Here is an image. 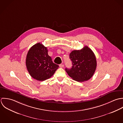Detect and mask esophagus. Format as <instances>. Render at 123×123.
Wrapping results in <instances>:
<instances>
[{"instance_id":"esophagus-1","label":"esophagus","mask_w":123,"mask_h":123,"mask_svg":"<svg viewBox=\"0 0 123 123\" xmlns=\"http://www.w3.org/2000/svg\"><path fill=\"white\" fill-rule=\"evenodd\" d=\"M64 67V64H60V65H59V67H60V68H63Z\"/></svg>"}]
</instances>
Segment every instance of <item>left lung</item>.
Returning a JSON list of instances; mask_svg holds the SVG:
<instances>
[{"instance_id":"left-lung-1","label":"left lung","mask_w":123,"mask_h":123,"mask_svg":"<svg viewBox=\"0 0 123 123\" xmlns=\"http://www.w3.org/2000/svg\"><path fill=\"white\" fill-rule=\"evenodd\" d=\"M69 58L72 62L70 69L65 70L69 76L78 82H84L90 79L97 68V60L92 50L87 46L82 49L72 51Z\"/></svg>"}]
</instances>
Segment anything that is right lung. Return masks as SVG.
I'll return each mask as SVG.
<instances>
[{
    "mask_svg": "<svg viewBox=\"0 0 123 123\" xmlns=\"http://www.w3.org/2000/svg\"><path fill=\"white\" fill-rule=\"evenodd\" d=\"M25 64L30 75L38 81L50 78L59 67L53 62L47 48L40 43L34 45L29 50Z\"/></svg>",
    "mask_w": 123,
    "mask_h": 123,
    "instance_id": "add662e5",
    "label": "right lung"
}]
</instances>
